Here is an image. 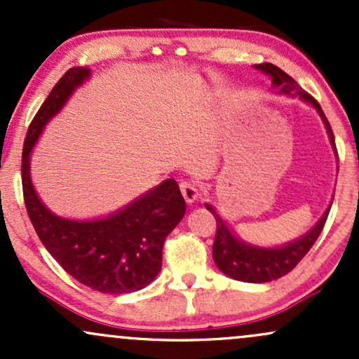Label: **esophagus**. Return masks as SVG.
<instances>
[{
  "mask_svg": "<svg viewBox=\"0 0 359 359\" xmlns=\"http://www.w3.org/2000/svg\"><path fill=\"white\" fill-rule=\"evenodd\" d=\"M180 192H182L185 203H189V204L196 203L197 196H199V191H197L196 185H194L192 182H189V180H182V182H180Z\"/></svg>",
  "mask_w": 359,
  "mask_h": 359,
  "instance_id": "obj_1",
  "label": "esophagus"
}]
</instances>
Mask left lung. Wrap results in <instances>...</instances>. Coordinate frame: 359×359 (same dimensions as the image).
<instances>
[{
  "label": "left lung",
  "mask_w": 359,
  "mask_h": 359,
  "mask_svg": "<svg viewBox=\"0 0 359 359\" xmlns=\"http://www.w3.org/2000/svg\"><path fill=\"white\" fill-rule=\"evenodd\" d=\"M255 69L265 72L270 77L273 89H278V94L299 96L302 101L314 106L319 116L323 118L332 148H336L331 125H329L327 118L324 116L320 104L311 94H307L306 90L300 88L297 82L292 79L287 72H283L282 69L270 64V62L257 64ZM205 209H209L212 212V216L216 217L217 228L216 240H214L212 245V258L216 262L217 269L234 280H241V282L250 283H265L283 277V275H287L288 271H292L297 266V263L306 257L307 251L312 248V245L319 238L331 208H327V211L316 222V226L311 231L304 234L302 238H297L295 241L278 246V248H262V246H255L250 245V243L241 241L240 238L234 236L231 229L226 224V221L216 212V209L212 205L205 204Z\"/></svg>",
  "instance_id": "1"
}]
</instances>
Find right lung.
Segmentation results:
<instances>
[{
    "label": "right lung",
    "mask_w": 359,
    "mask_h": 359,
    "mask_svg": "<svg viewBox=\"0 0 359 359\" xmlns=\"http://www.w3.org/2000/svg\"><path fill=\"white\" fill-rule=\"evenodd\" d=\"M89 76L86 67L69 69L28 126L22 155L25 205L40 241L69 275L102 294H130L154 282L162 269L165 238L184 217L185 201L175 180H163L109 216L76 221L45 208L30 179L36 140Z\"/></svg>",
    "instance_id": "1"
}]
</instances>
